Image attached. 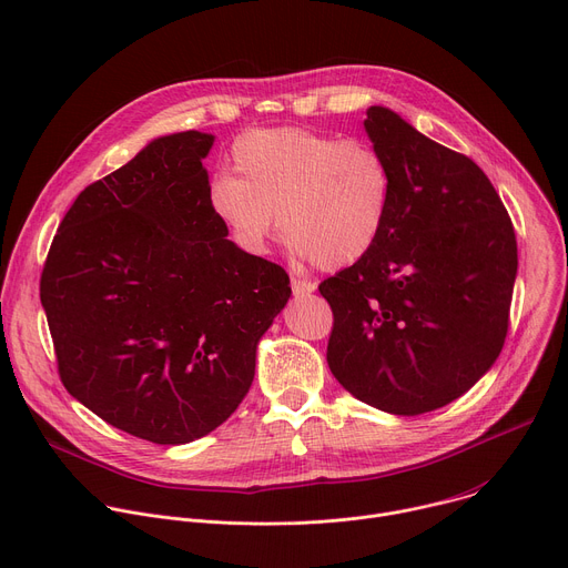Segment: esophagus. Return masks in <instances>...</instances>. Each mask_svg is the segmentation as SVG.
Returning <instances> with one entry per match:
<instances>
[{"label":"esophagus","mask_w":568,"mask_h":568,"mask_svg":"<svg viewBox=\"0 0 568 568\" xmlns=\"http://www.w3.org/2000/svg\"><path fill=\"white\" fill-rule=\"evenodd\" d=\"M291 291L293 295H312L316 291V284L312 280H302V277H291Z\"/></svg>","instance_id":"1"}]
</instances>
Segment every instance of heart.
<instances>
[{
  "label": "heart",
  "instance_id": "heart-1",
  "mask_svg": "<svg viewBox=\"0 0 568 568\" xmlns=\"http://www.w3.org/2000/svg\"><path fill=\"white\" fill-rule=\"evenodd\" d=\"M234 174H217L206 204L232 241L264 254L277 227L288 247L334 271L357 264L382 236L394 170L368 141L310 129H254L232 145Z\"/></svg>",
  "mask_w": 568,
  "mask_h": 568
}]
</instances>
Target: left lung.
Segmentation results:
<instances>
[{
    "label": "left lung",
    "instance_id": "left-lung-1",
    "mask_svg": "<svg viewBox=\"0 0 568 568\" xmlns=\"http://www.w3.org/2000/svg\"><path fill=\"white\" fill-rule=\"evenodd\" d=\"M364 126L394 170V200L373 250L318 286L334 316L327 364L362 403L416 416L466 394L498 359L516 234L466 154L382 106Z\"/></svg>",
    "mask_w": 568,
    "mask_h": 568
}]
</instances>
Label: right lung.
Masks as SVG:
<instances>
[{
	"mask_svg": "<svg viewBox=\"0 0 568 568\" xmlns=\"http://www.w3.org/2000/svg\"><path fill=\"white\" fill-rule=\"evenodd\" d=\"M211 134L152 141L85 186L40 275L63 386L109 425L180 446L223 425L288 275L227 241L206 204Z\"/></svg>",
	"mask_w": 568,
	"mask_h": 568,
	"instance_id": "right-lung-1",
	"label": "right lung"
}]
</instances>
